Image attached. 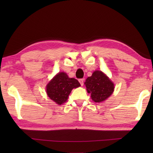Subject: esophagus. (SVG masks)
<instances>
[{
	"label": "esophagus",
	"mask_w": 153,
	"mask_h": 153,
	"mask_svg": "<svg viewBox=\"0 0 153 153\" xmlns=\"http://www.w3.org/2000/svg\"><path fill=\"white\" fill-rule=\"evenodd\" d=\"M84 79H79V82L80 83V84H81V86H83L84 85Z\"/></svg>",
	"instance_id": "1"
}]
</instances>
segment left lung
I'll use <instances>...</instances> for the list:
<instances>
[{
    "label": "left lung",
    "instance_id": "8db88e82",
    "mask_svg": "<svg viewBox=\"0 0 153 153\" xmlns=\"http://www.w3.org/2000/svg\"><path fill=\"white\" fill-rule=\"evenodd\" d=\"M88 93H90L92 100L100 102L105 100L113 94L114 84L111 79L101 71H95L92 76L86 79Z\"/></svg>",
    "mask_w": 153,
    "mask_h": 153
}]
</instances>
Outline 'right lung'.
<instances>
[{
  "instance_id": "add662e5",
  "label": "right lung",
  "mask_w": 153,
  "mask_h": 153,
  "mask_svg": "<svg viewBox=\"0 0 153 153\" xmlns=\"http://www.w3.org/2000/svg\"><path fill=\"white\" fill-rule=\"evenodd\" d=\"M79 86L80 84L76 79L70 78L64 72H59L47 84L46 93L51 100L61 105L67 101L71 90Z\"/></svg>"
}]
</instances>
